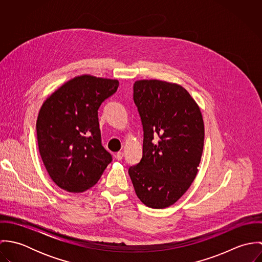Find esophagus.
Returning a JSON list of instances; mask_svg holds the SVG:
<instances>
[{
	"instance_id": "obj_1",
	"label": "esophagus",
	"mask_w": 262,
	"mask_h": 262,
	"mask_svg": "<svg viewBox=\"0 0 262 262\" xmlns=\"http://www.w3.org/2000/svg\"><path fill=\"white\" fill-rule=\"evenodd\" d=\"M123 156H124V153H123V152H121V151L117 152V154L115 155V157H116V159H117V160H121V159L123 158Z\"/></svg>"
}]
</instances>
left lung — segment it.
<instances>
[{"instance_id": "8db88e82", "label": "left lung", "mask_w": 262, "mask_h": 262, "mask_svg": "<svg viewBox=\"0 0 262 262\" xmlns=\"http://www.w3.org/2000/svg\"><path fill=\"white\" fill-rule=\"evenodd\" d=\"M133 90L144 138L142 158L128 172L139 200L164 209L179 201L196 177L205 139L203 115L181 84L140 79Z\"/></svg>"}]
</instances>
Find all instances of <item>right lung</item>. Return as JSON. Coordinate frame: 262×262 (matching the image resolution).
<instances>
[{"mask_svg": "<svg viewBox=\"0 0 262 262\" xmlns=\"http://www.w3.org/2000/svg\"><path fill=\"white\" fill-rule=\"evenodd\" d=\"M117 79L82 75L42 104L36 121L39 153L53 183L70 192L94 187L112 160L102 146L98 110L116 93Z\"/></svg>", "mask_w": 262, "mask_h": 262, "instance_id": "add662e5", "label": "right lung"}]
</instances>
